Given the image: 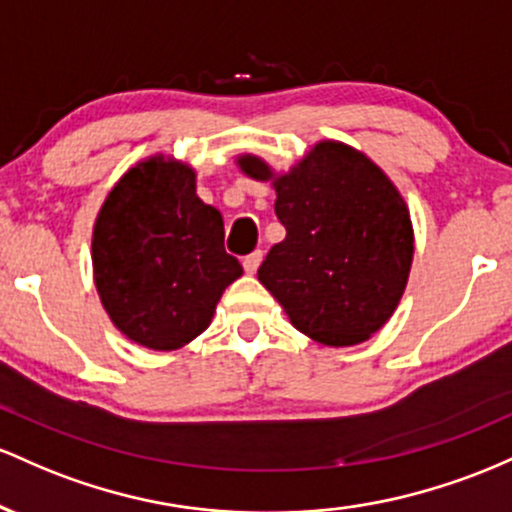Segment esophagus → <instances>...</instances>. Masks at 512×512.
I'll use <instances>...</instances> for the list:
<instances>
[{
	"label": "esophagus",
	"mask_w": 512,
	"mask_h": 512,
	"mask_svg": "<svg viewBox=\"0 0 512 512\" xmlns=\"http://www.w3.org/2000/svg\"><path fill=\"white\" fill-rule=\"evenodd\" d=\"M263 261V251H254V254H249L244 258V271L249 275H254L258 271V266H261Z\"/></svg>",
	"instance_id": "1"
}]
</instances>
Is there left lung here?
<instances>
[{"mask_svg":"<svg viewBox=\"0 0 512 512\" xmlns=\"http://www.w3.org/2000/svg\"><path fill=\"white\" fill-rule=\"evenodd\" d=\"M249 179L275 188L285 239L268 251L258 280L287 319L321 346H358L392 319L413 263L404 195L360 149L319 140L287 171L239 154Z\"/></svg>","mask_w":512,"mask_h":512,"instance_id":"left-lung-1","label":"left lung"}]
</instances>
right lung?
<instances>
[{
	"label": "right lung",
	"instance_id": "1",
	"mask_svg": "<svg viewBox=\"0 0 512 512\" xmlns=\"http://www.w3.org/2000/svg\"><path fill=\"white\" fill-rule=\"evenodd\" d=\"M94 285L113 326L137 346L179 350L210 326L241 266L195 169L152 154L113 183L91 232Z\"/></svg>",
	"mask_w": 512,
	"mask_h": 512
}]
</instances>
